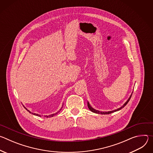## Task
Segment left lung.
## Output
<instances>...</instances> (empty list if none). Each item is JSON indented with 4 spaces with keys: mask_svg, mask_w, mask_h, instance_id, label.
Instances as JSON below:
<instances>
[{
    "mask_svg": "<svg viewBox=\"0 0 153 153\" xmlns=\"http://www.w3.org/2000/svg\"><path fill=\"white\" fill-rule=\"evenodd\" d=\"M132 94H133V92H132L131 94L130 95L129 97V98L128 99V100H126V102H125V103L122 106H120V108L116 109V110H113V111H100L95 110L94 108H93L90 105V103L88 102H88H87V104H88V108H89V110H90L91 111H92L93 113H96V114H111V113H113L118 111L120 110L121 109H122V108L128 103V102L129 100H130L131 97V96H132Z\"/></svg>",
    "mask_w": 153,
    "mask_h": 153,
    "instance_id": "obj_1",
    "label": "left lung"
}]
</instances>
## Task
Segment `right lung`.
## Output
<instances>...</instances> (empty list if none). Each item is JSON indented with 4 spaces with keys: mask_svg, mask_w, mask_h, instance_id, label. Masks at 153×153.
Instances as JSON below:
<instances>
[{
    "mask_svg": "<svg viewBox=\"0 0 153 153\" xmlns=\"http://www.w3.org/2000/svg\"><path fill=\"white\" fill-rule=\"evenodd\" d=\"M23 106H24V108H25L26 109V110H27V111H28V112H29L30 113H31V114H34V116H39V117H42V116H40V114H36V113H31V112L30 111H29V110H28V109H27V108L26 107H25V106H24V105H23ZM62 107H63V104H62V106L61 108H60V110H59V111H57V113H54V114H50V115H48V116L46 115V116H44V117H53L54 116H55L56 114H57V113H58L59 112H60V110H62Z\"/></svg>",
    "mask_w": 153,
    "mask_h": 153,
    "instance_id": "right-lung-1",
    "label": "right lung"
}]
</instances>
